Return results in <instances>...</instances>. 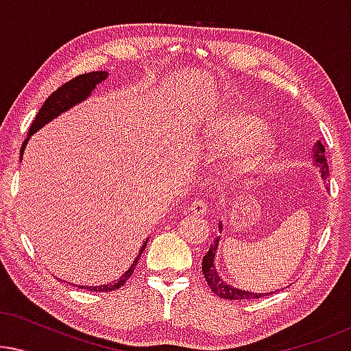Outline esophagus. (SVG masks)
Masks as SVG:
<instances>
[{
	"instance_id": "34e87169",
	"label": "esophagus",
	"mask_w": 351,
	"mask_h": 351,
	"mask_svg": "<svg viewBox=\"0 0 351 351\" xmlns=\"http://www.w3.org/2000/svg\"><path fill=\"white\" fill-rule=\"evenodd\" d=\"M206 209H208V204H206V201L203 198H195L193 203L190 204V210L195 215L206 214Z\"/></svg>"
}]
</instances>
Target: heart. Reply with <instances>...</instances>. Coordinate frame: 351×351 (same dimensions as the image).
<instances>
[{
  "instance_id": "b5f03b06",
  "label": "heart",
  "mask_w": 351,
  "mask_h": 351,
  "mask_svg": "<svg viewBox=\"0 0 351 351\" xmlns=\"http://www.w3.org/2000/svg\"><path fill=\"white\" fill-rule=\"evenodd\" d=\"M261 128L262 121L254 114L230 113L210 131V145L217 153H230L246 143L234 167L247 171L265 161L275 148V138L270 132L261 131Z\"/></svg>"
}]
</instances>
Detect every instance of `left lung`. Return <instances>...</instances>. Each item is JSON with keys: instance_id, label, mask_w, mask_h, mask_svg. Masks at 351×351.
Instances as JSON below:
<instances>
[{"instance_id": "1", "label": "left lung", "mask_w": 351, "mask_h": 351, "mask_svg": "<svg viewBox=\"0 0 351 351\" xmlns=\"http://www.w3.org/2000/svg\"><path fill=\"white\" fill-rule=\"evenodd\" d=\"M324 152L326 150H324L323 143H319V142L316 143L315 162H316V166L321 169V176H323V179H328L329 166H328V160H326V156H324ZM219 227H220V230H222V225H219ZM217 244H219V238L215 239V243L209 247V251L206 252V256L203 257V263H201V267H203V275L206 278V281H208L210 291H213L214 294H217L219 297H222V299H228V300L261 299V297L268 295V294H254V292L239 291V289H237V287H232L230 285H227V282H223L222 280H220L219 273L214 267V256H215V251H217Z\"/></svg>"}]
</instances>
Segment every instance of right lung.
Instances as JSON below:
<instances>
[{
    "instance_id": "1",
    "label": "right lung",
    "mask_w": 351,
    "mask_h": 351,
    "mask_svg": "<svg viewBox=\"0 0 351 351\" xmlns=\"http://www.w3.org/2000/svg\"><path fill=\"white\" fill-rule=\"evenodd\" d=\"M108 73L107 71H90V73H84V75H78L75 76L73 80L66 81L65 84H62L59 89L54 90L49 97L46 99V102L43 104V107L40 108V112L36 113V118L33 119L30 129H28V137L23 141L22 143V148H21V160H22V155H23V150H25V145L28 142V138H30L32 134H35L38 129H41L45 126L46 123H49L51 119H54L56 117H59L60 113L66 112V110L73 107V105L80 104L81 100H84L88 95L90 94V90L95 88V84H99L100 81H104L107 78ZM148 239L145 243L142 244L141 251H138V256L136 257V261L131 265V268L124 273L123 276H119L118 281L114 282H110V285H104V286H78L80 289H89V291H99V292H110V291H114V289H119L124 282H126L129 278H131L134 268H136L138 258L145 251V246H147Z\"/></svg>"
}]
</instances>
